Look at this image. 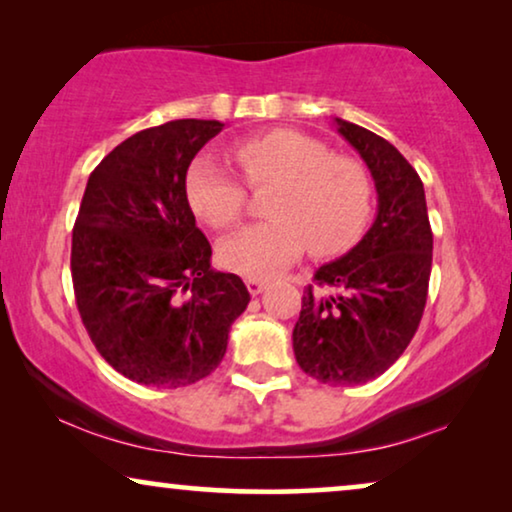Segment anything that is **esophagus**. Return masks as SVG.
I'll return each instance as SVG.
<instances>
[{"instance_id": "esophagus-1", "label": "esophagus", "mask_w": 512, "mask_h": 512, "mask_svg": "<svg viewBox=\"0 0 512 512\" xmlns=\"http://www.w3.org/2000/svg\"><path fill=\"white\" fill-rule=\"evenodd\" d=\"M268 279H261V277H249L247 279V289L251 296H258V293H263L265 289H268Z\"/></svg>"}]
</instances>
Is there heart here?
<instances>
[{
	"label": "heart",
	"mask_w": 512,
	"mask_h": 512,
	"mask_svg": "<svg viewBox=\"0 0 512 512\" xmlns=\"http://www.w3.org/2000/svg\"><path fill=\"white\" fill-rule=\"evenodd\" d=\"M233 156L251 186L277 184L270 221L226 237L219 258L230 272L270 277L310 247L314 256L352 249L368 226L373 186L354 158L333 156L319 139L296 130H268L235 144ZM188 205L212 228L240 221L247 191L212 158H195L186 172Z\"/></svg>",
	"instance_id": "1"
}]
</instances>
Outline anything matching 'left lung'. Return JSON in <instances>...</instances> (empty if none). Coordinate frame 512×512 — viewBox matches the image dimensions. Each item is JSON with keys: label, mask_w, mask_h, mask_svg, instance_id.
I'll return each instance as SVG.
<instances>
[{"label": "left lung", "mask_w": 512, "mask_h": 512, "mask_svg": "<svg viewBox=\"0 0 512 512\" xmlns=\"http://www.w3.org/2000/svg\"><path fill=\"white\" fill-rule=\"evenodd\" d=\"M373 174L377 216L363 240L314 272L293 328V354L314 380L354 387L380 377L410 345L429 293L433 233L424 184L394 144L335 118Z\"/></svg>", "instance_id": "obj_1"}]
</instances>
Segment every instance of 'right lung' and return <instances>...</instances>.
Masks as SVG:
<instances>
[{"instance_id":"add662e5","label":"right lung","mask_w":512,"mask_h":512,"mask_svg":"<svg viewBox=\"0 0 512 512\" xmlns=\"http://www.w3.org/2000/svg\"><path fill=\"white\" fill-rule=\"evenodd\" d=\"M223 123L179 118L116 146L88 177L72 233L83 326L111 368L146 387L207 377L249 291L212 268L186 198L191 160Z\"/></svg>"}]
</instances>
